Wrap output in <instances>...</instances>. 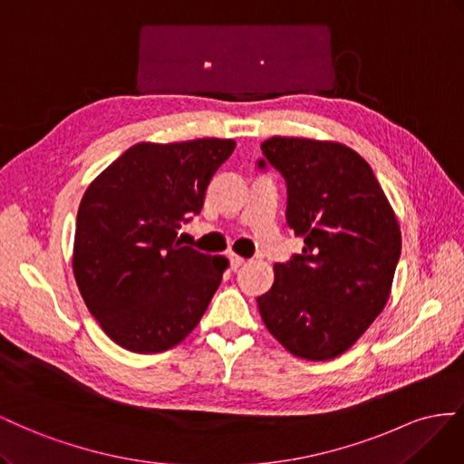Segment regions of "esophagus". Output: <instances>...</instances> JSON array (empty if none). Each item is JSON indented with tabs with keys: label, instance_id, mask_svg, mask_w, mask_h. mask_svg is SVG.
<instances>
[{
	"label": "esophagus",
	"instance_id": "34e87169",
	"mask_svg": "<svg viewBox=\"0 0 464 464\" xmlns=\"http://www.w3.org/2000/svg\"><path fill=\"white\" fill-rule=\"evenodd\" d=\"M229 262H231V268L233 270H237V268H241L243 264H245V258L243 256H239V255H229Z\"/></svg>",
	"mask_w": 464,
	"mask_h": 464
}]
</instances>
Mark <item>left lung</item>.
I'll return each mask as SVG.
<instances>
[{
  "instance_id": "left-lung-1",
  "label": "left lung",
  "mask_w": 464,
  "mask_h": 464,
  "mask_svg": "<svg viewBox=\"0 0 464 464\" xmlns=\"http://www.w3.org/2000/svg\"><path fill=\"white\" fill-rule=\"evenodd\" d=\"M260 150L285 179L287 227L305 243L274 266L270 291L256 299L260 316L287 352L333 360L387 305L402 248L399 221L372 167L348 145L274 136Z\"/></svg>"
}]
</instances>
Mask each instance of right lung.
<instances>
[{
  "instance_id": "right-lung-1",
  "label": "right lung",
  "mask_w": 464,
  "mask_h": 464,
  "mask_svg": "<svg viewBox=\"0 0 464 464\" xmlns=\"http://www.w3.org/2000/svg\"><path fill=\"white\" fill-rule=\"evenodd\" d=\"M233 140L141 141L89 184L77 211L72 266L89 313L118 346L157 353L200 323L227 268L225 256L182 246Z\"/></svg>"
}]
</instances>
